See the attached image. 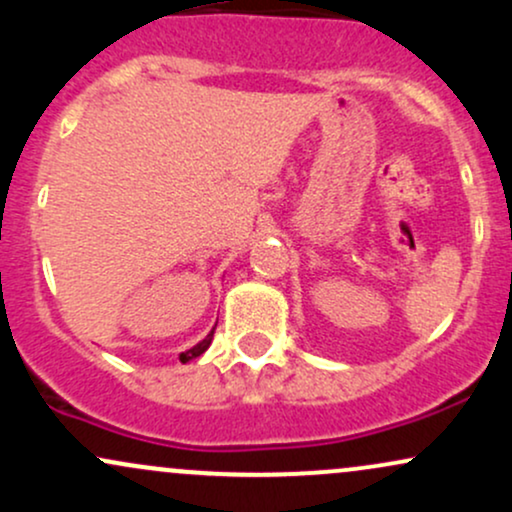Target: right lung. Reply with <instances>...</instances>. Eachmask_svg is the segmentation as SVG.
Wrapping results in <instances>:
<instances>
[{
  "label": "right lung",
  "mask_w": 512,
  "mask_h": 512,
  "mask_svg": "<svg viewBox=\"0 0 512 512\" xmlns=\"http://www.w3.org/2000/svg\"><path fill=\"white\" fill-rule=\"evenodd\" d=\"M214 330H216V327H214ZM214 330H211V332L207 334V337H204L202 342H199L197 346H192V349H187L185 354H180V361H182V363H187V361H192V358H197L199 354H204V351L209 349L211 339H214Z\"/></svg>",
  "instance_id": "1"
}]
</instances>
